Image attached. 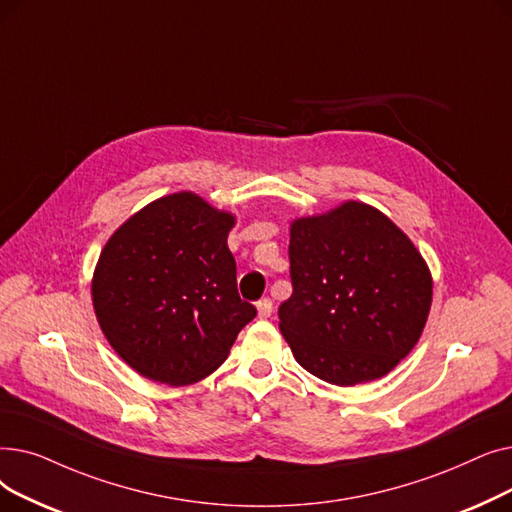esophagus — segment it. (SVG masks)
Instances as JSON below:
<instances>
[{"label": "esophagus", "instance_id": "obj_1", "mask_svg": "<svg viewBox=\"0 0 512 512\" xmlns=\"http://www.w3.org/2000/svg\"><path fill=\"white\" fill-rule=\"evenodd\" d=\"M256 310L260 319H269L271 312H273V300L271 298H262L256 302Z\"/></svg>", "mask_w": 512, "mask_h": 512}]
</instances>
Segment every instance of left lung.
Segmentation results:
<instances>
[{
	"instance_id": "8db88e82",
	"label": "left lung",
	"mask_w": 512,
	"mask_h": 512,
	"mask_svg": "<svg viewBox=\"0 0 512 512\" xmlns=\"http://www.w3.org/2000/svg\"><path fill=\"white\" fill-rule=\"evenodd\" d=\"M294 294L279 329L300 367L333 385L373 381L415 348L433 281L406 233L377 208L344 202L289 229Z\"/></svg>"
}]
</instances>
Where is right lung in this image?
I'll list each match as a JSON object with an SVG mask.
<instances>
[{
  "instance_id": "add662e5",
  "label": "right lung",
  "mask_w": 512,
  "mask_h": 512,
  "mask_svg": "<svg viewBox=\"0 0 512 512\" xmlns=\"http://www.w3.org/2000/svg\"><path fill=\"white\" fill-rule=\"evenodd\" d=\"M233 225V214L179 191L108 239L91 281L93 308L114 352L139 375L166 385L208 377L256 316L237 294Z\"/></svg>"
}]
</instances>
